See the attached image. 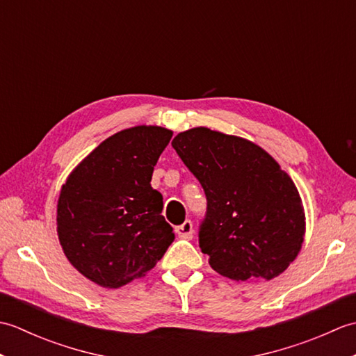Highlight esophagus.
<instances>
[{
	"label": "esophagus",
	"mask_w": 356,
	"mask_h": 356,
	"mask_svg": "<svg viewBox=\"0 0 356 356\" xmlns=\"http://www.w3.org/2000/svg\"><path fill=\"white\" fill-rule=\"evenodd\" d=\"M193 223L190 220L184 222L180 226H177L176 228V234L180 237V238H188L191 240L193 238Z\"/></svg>",
	"instance_id": "obj_1"
}]
</instances>
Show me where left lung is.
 I'll use <instances>...</instances> for the list:
<instances>
[{"instance_id": "left-lung-1", "label": "left lung", "mask_w": 356, "mask_h": 356, "mask_svg": "<svg viewBox=\"0 0 356 356\" xmlns=\"http://www.w3.org/2000/svg\"><path fill=\"white\" fill-rule=\"evenodd\" d=\"M171 145L207 194L199 245L211 268L236 282L283 274L306 232L289 174L254 142L207 127L179 133Z\"/></svg>"}]
</instances>
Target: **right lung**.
<instances>
[{
  "mask_svg": "<svg viewBox=\"0 0 356 356\" xmlns=\"http://www.w3.org/2000/svg\"><path fill=\"white\" fill-rule=\"evenodd\" d=\"M168 128L138 125L101 142L61 188L59 243L72 266L108 289L140 278L162 259L174 232L162 216V194L151 188Z\"/></svg>",
  "mask_w": 356,
  "mask_h": 356,
  "instance_id": "add662e5",
  "label": "right lung"
}]
</instances>
